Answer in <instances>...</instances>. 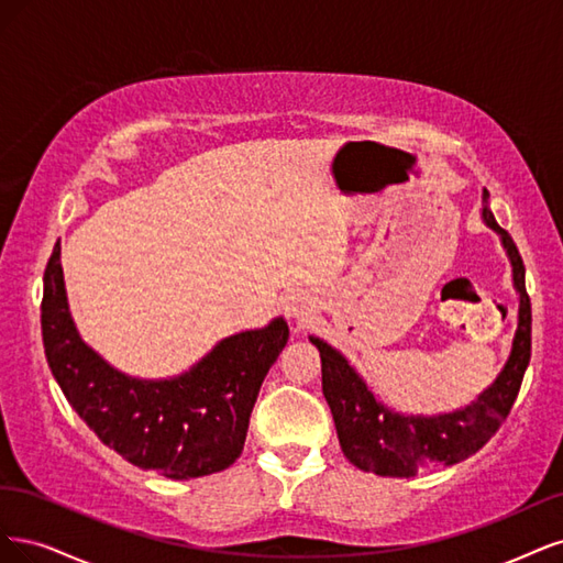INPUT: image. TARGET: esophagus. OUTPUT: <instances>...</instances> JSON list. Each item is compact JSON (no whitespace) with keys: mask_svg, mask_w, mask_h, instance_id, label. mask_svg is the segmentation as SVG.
Returning a JSON list of instances; mask_svg holds the SVG:
<instances>
[{"mask_svg":"<svg viewBox=\"0 0 563 563\" xmlns=\"http://www.w3.org/2000/svg\"><path fill=\"white\" fill-rule=\"evenodd\" d=\"M285 313L295 324H303V322H308V318L313 316V303L297 295L285 303Z\"/></svg>","mask_w":563,"mask_h":563,"instance_id":"34e87169","label":"esophagus"}]
</instances>
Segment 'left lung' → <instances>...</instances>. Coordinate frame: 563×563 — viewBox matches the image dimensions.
I'll return each instance as SVG.
<instances>
[{"mask_svg":"<svg viewBox=\"0 0 563 563\" xmlns=\"http://www.w3.org/2000/svg\"><path fill=\"white\" fill-rule=\"evenodd\" d=\"M482 220L500 235L512 266V285L519 295L517 330L503 369L477 400L446 413H402L386 407L365 384L346 355L320 336H308L320 351L322 395L328 400L343 456L365 473L380 477H411L419 470L453 465L477 453L494 438L510 413L521 378L531 360V299L526 295V268L510 233L498 227L488 208V191L482 194Z\"/></svg>","mask_w":563,"mask_h":563,"instance_id":"8db88e82","label":"left lung"}]
</instances>
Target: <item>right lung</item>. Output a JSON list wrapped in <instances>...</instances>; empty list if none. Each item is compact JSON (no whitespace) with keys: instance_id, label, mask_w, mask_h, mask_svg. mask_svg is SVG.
Returning <instances> with one entry per match:
<instances>
[{"instance_id":"right-lung-1","label":"right lung","mask_w":563,"mask_h":563,"mask_svg":"<svg viewBox=\"0 0 563 563\" xmlns=\"http://www.w3.org/2000/svg\"><path fill=\"white\" fill-rule=\"evenodd\" d=\"M42 336L67 402L102 444L142 470L191 479L220 473L241 456L252 407L289 328L278 316L231 334L177 376L123 374L88 346L71 320L58 241L44 271Z\"/></svg>"}]
</instances>
